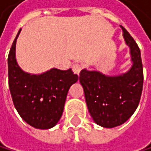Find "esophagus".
I'll list each match as a JSON object with an SVG mask.
<instances>
[{"mask_svg": "<svg viewBox=\"0 0 151 151\" xmlns=\"http://www.w3.org/2000/svg\"><path fill=\"white\" fill-rule=\"evenodd\" d=\"M81 69H82V66H81V64H80V63H74V64L72 65V70L75 74L79 75Z\"/></svg>", "mask_w": 151, "mask_h": 151, "instance_id": "1", "label": "esophagus"}]
</instances>
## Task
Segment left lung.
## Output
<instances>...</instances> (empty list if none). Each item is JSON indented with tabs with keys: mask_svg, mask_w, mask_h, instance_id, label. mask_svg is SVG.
Listing matches in <instances>:
<instances>
[{
	"mask_svg": "<svg viewBox=\"0 0 151 151\" xmlns=\"http://www.w3.org/2000/svg\"><path fill=\"white\" fill-rule=\"evenodd\" d=\"M123 36L130 48L133 65L125 74L105 76L98 71L82 70L80 82L91 116L104 128H114L127 121L139 103L143 88V66L140 50L123 26Z\"/></svg>",
	"mask_w": 151,
	"mask_h": 151,
	"instance_id": "obj_1",
	"label": "left lung"
}]
</instances>
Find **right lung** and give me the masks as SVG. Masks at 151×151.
Listing matches in <instances>:
<instances>
[{
	"label": "right lung",
	"instance_id": "1",
	"mask_svg": "<svg viewBox=\"0 0 151 151\" xmlns=\"http://www.w3.org/2000/svg\"><path fill=\"white\" fill-rule=\"evenodd\" d=\"M17 34L8 56V78L12 99L20 116L36 129H50L57 124L70 87L78 81L71 69H51L40 75L23 72L15 59Z\"/></svg>",
	"mask_w": 151,
	"mask_h": 151
}]
</instances>
